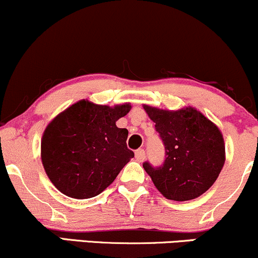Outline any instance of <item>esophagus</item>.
<instances>
[{"instance_id":"esophagus-1","label":"esophagus","mask_w":258,"mask_h":258,"mask_svg":"<svg viewBox=\"0 0 258 258\" xmlns=\"http://www.w3.org/2000/svg\"><path fill=\"white\" fill-rule=\"evenodd\" d=\"M135 157H136V159L139 160V162H144L145 157H146V153H145V150H142V148H139V150H136Z\"/></svg>"}]
</instances>
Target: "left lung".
Segmentation results:
<instances>
[{"instance_id": "8db88e82", "label": "left lung", "mask_w": 258, "mask_h": 258, "mask_svg": "<svg viewBox=\"0 0 258 258\" xmlns=\"http://www.w3.org/2000/svg\"><path fill=\"white\" fill-rule=\"evenodd\" d=\"M165 146L163 165L148 162L144 169L166 199L176 202L198 198L213 186L226 160L222 133L193 107L177 111L144 105Z\"/></svg>"}]
</instances>
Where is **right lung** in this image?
I'll return each mask as SVG.
<instances>
[{
  "mask_svg": "<svg viewBox=\"0 0 258 258\" xmlns=\"http://www.w3.org/2000/svg\"><path fill=\"white\" fill-rule=\"evenodd\" d=\"M130 108V104L110 107L81 100L48 124L41 141L42 164L62 195L96 197L134 158L126 147L128 130L116 125Z\"/></svg>",
  "mask_w": 258,
  "mask_h": 258,
  "instance_id": "right-lung-1",
  "label": "right lung"
}]
</instances>
